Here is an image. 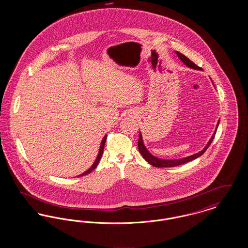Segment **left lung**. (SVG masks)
<instances>
[{"label": "left lung", "instance_id": "8db88e82", "mask_svg": "<svg viewBox=\"0 0 248 248\" xmlns=\"http://www.w3.org/2000/svg\"><path fill=\"white\" fill-rule=\"evenodd\" d=\"M176 55L178 57V59H180L188 68L189 69H193V70H196V71H202L200 67H198L197 65H195L192 61H190L188 58H186L184 55H182L181 53L179 52H175ZM218 124H219V121L217 122V126H216V129L213 133L212 137L211 139L209 140V141L207 142V144L205 145V147L199 152L197 154H192V155H189L188 157H184V158H180V159H162V158H158L156 156H154L153 154L150 153V151L146 148L144 141H143V138H142L141 132H140V136H139V151L142 155V157L150 164V165H154L155 167H173V166H177V165H183V164H186L188 162H190L192 160H195L197 159L198 157H200L201 155L205 153V151L208 149V147L210 146V144L212 143L213 140L215 138V135H216V132L217 129V126H218Z\"/></svg>", "mask_w": 248, "mask_h": 248}]
</instances>
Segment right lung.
<instances>
[{"label": "right lung", "mask_w": 248, "mask_h": 248, "mask_svg": "<svg viewBox=\"0 0 248 248\" xmlns=\"http://www.w3.org/2000/svg\"><path fill=\"white\" fill-rule=\"evenodd\" d=\"M106 138L107 135L104 136V138L102 139V140L100 142V146H99V151H98V154H97V156H96V158H95V160H94V164L91 165L86 171H84L83 173L82 174H80L79 176H77L78 177H83V176H85V175H87V174H89L90 172H92L93 170H94V168L97 166L98 165V163H99V161H100V159H101V156H102V154H103V151H104V146H105V142H106Z\"/></svg>", "instance_id": "1"}]
</instances>
